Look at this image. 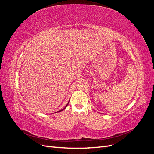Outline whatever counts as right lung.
Returning <instances> with one entry per match:
<instances>
[{
    "instance_id": "right-lung-1",
    "label": "right lung",
    "mask_w": 154,
    "mask_h": 154,
    "mask_svg": "<svg viewBox=\"0 0 154 154\" xmlns=\"http://www.w3.org/2000/svg\"><path fill=\"white\" fill-rule=\"evenodd\" d=\"M69 101H70V100H69ZM69 101H68V103H67V104L66 105V106H65V107H64V108H63V109H62V110H59V111H57V112H55V113H58V112H62V111H63V110L64 109H66V107L67 106V105H68V104H69Z\"/></svg>"
}]
</instances>
